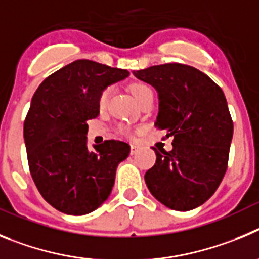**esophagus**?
Masks as SVG:
<instances>
[{"label": "esophagus", "instance_id": "1", "mask_svg": "<svg viewBox=\"0 0 259 259\" xmlns=\"http://www.w3.org/2000/svg\"><path fill=\"white\" fill-rule=\"evenodd\" d=\"M138 150L139 147L137 146V144H132V146H130V153H132V155H135V153L138 152Z\"/></svg>", "mask_w": 259, "mask_h": 259}]
</instances>
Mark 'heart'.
Masks as SVG:
<instances>
[{
    "label": "heart",
    "mask_w": 259,
    "mask_h": 259,
    "mask_svg": "<svg viewBox=\"0 0 259 259\" xmlns=\"http://www.w3.org/2000/svg\"><path fill=\"white\" fill-rule=\"evenodd\" d=\"M130 90H132L133 95H134V98L138 102L141 101L142 98H143L147 93L152 92L150 86L144 85V83H133V85L130 86ZM109 94H111V89L107 88V89H104L103 92L101 93V95H99V98H98V106H99V108L101 109L106 108L107 103H108Z\"/></svg>",
    "instance_id": "b5f03b06"
}]
</instances>
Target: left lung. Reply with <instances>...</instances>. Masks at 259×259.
<instances>
[{
  "label": "left lung",
  "mask_w": 259,
  "mask_h": 259,
  "mask_svg": "<svg viewBox=\"0 0 259 259\" xmlns=\"http://www.w3.org/2000/svg\"><path fill=\"white\" fill-rule=\"evenodd\" d=\"M158 93L155 126L173 137V150L156 148L144 181L156 200L187 211L211 197L227 170L234 122L222 89L199 69L179 63L134 72Z\"/></svg>",
  "instance_id": "obj_1"
}]
</instances>
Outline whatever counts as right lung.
Here are the masks:
<instances>
[{"instance_id": "obj_1", "label": "right lung", "mask_w": 259, "mask_h": 259, "mask_svg": "<svg viewBox=\"0 0 259 259\" xmlns=\"http://www.w3.org/2000/svg\"><path fill=\"white\" fill-rule=\"evenodd\" d=\"M127 76L126 69L74 60L33 94L24 121L28 165L37 190L57 210L83 215L108 199L130 146L111 139L90 151L86 121L99 115L101 93Z\"/></svg>"}]
</instances>
